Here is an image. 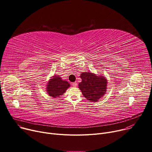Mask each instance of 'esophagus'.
I'll use <instances>...</instances> for the list:
<instances>
[{
    "label": "esophagus",
    "instance_id": "1",
    "mask_svg": "<svg viewBox=\"0 0 152 152\" xmlns=\"http://www.w3.org/2000/svg\"><path fill=\"white\" fill-rule=\"evenodd\" d=\"M72 86H74V87H76V86H77V82H74V83H72Z\"/></svg>",
    "mask_w": 152,
    "mask_h": 152
}]
</instances>
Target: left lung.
<instances>
[{"instance_id": "obj_1", "label": "left lung", "mask_w": 152, "mask_h": 152, "mask_svg": "<svg viewBox=\"0 0 152 152\" xmlns=\"http://www.w3.org/2000/svg\"><path fill=\"white\" fill-rule=\"evenodd\" d=\"M80 78L82 81L78 84V88L87 99L96 102L104 95L107 80L104 76H97L91 72H85L80 75Z\"/></svg>"}]
</instances>
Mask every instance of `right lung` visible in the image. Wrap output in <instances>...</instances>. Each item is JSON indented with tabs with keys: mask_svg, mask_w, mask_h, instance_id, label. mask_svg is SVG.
Wrapping results in <instances>:
<instances>
[{
	"mask_svg": "<svg viewBox=\"0 0 152 152\" xmlns=\"http://www.w3.org/2000/svg\"><path fill=\"white\" fill-rule=\"evenodd\" d=\"M46 92L53 98L60 97L70 87V84L58 75H54L47 83Z\"/></svg>",
	"mask_w": 152,
	"mask_h": 152,
	"instance_id": "add662e5",
	"label": "right lung"
}]
</instances>
